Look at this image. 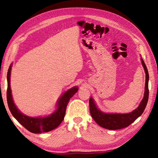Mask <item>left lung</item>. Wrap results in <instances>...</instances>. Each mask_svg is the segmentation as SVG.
Masks as SVG:
<instances>
[{
    "mask_svg": "<svg viewBox=\"0 0 158 158\" xmlns=\"http://www.w3.org/2000/svg\"><path fill=\"white\" fill-rule=\"evenodd\" d=\"M142 66L144 67L146 74V82L144 98L142 99L138 107L128 113H104L100 110L92 97H91L89 100V111L91 116L92 117L94 120L98 125L103 128L108 130H118L123 128L127 127L135 121L136 118L139 117L144 112L146 107L149 95L148 91V81H149V74L146 66L144 60L140 58Z\"/></svg>",
    "mask_w": 158,
    "mask_h": 158,
    "instance_id": "obj_1",
    "label": "left lung"
}]
</instances>
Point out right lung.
I'll return each mask as SVG.
<instances>
[{
  "label": "right lung",
  "instance_id": "obj_1",
  "mask_svg": "<svg viewBox=\"0 0 158 158\" xmlns=\"http://www.w3.org/2000/svg\"><path fill=\"white\" fill-rule=\"evenodd\" d=\"M12 64H10L7 74V102L9 109L13 117L32 133H41L49 132L58 127L63 121L66 106L70 99L78 92V87L74 86L61 95V96L56 103V109L55 111L47 116L32 117L26 115L18 109L14 102L10 88V74Z\"/></svg>",
  "mask_w": 158,
  "mask_h": 158
}]
</instances>
